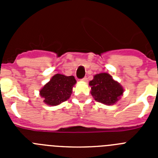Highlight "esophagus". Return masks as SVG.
Masks as SVG:
<instances>
[{
	"instance_id": "esophagus-1",
	"label": "esophagus",
	"mask_w": 158,
	"mask_h": 158,
	"mask_svg": "<svg viewBox=\"0 0 158 158\" xmlns=\"http://www.w3.org/2000/svg\"><path fill=\"white\" fill-rule=\"evenodd\" d=\"M81 81H84V82H87L88 81V78L86 77H85L83 79H81Z\"/></svg>"
}]
</instances>
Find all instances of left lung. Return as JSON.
Listing matches in <instances>:
<instances>
[{
  "mask_svg": "<svg viewBox=\"0 0 158 158\" xmlns=\"http://www.w3.org/2000/svg\"><path fill=\"white\" fill-rule=\"evenodd\" d=\"M91 86V94L95 100L106 105L115 104L124 92L120 84L107 73L96 74L89 81Z\"/></svg>",
  "mask_w": 158,
  "mask_h": 158,
  "instance_id": "8db88e82",
  "label": "left lung"
}]
</instances>
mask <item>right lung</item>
Instances as JSON below:
<instances>
[{
    "label": "right lung",
    "mask_w": 158,
    "mask_h": 158,
    "mask_svg": "<svg viewBox=\"0 0 158 158\" xmlns=\"http://www.w3.org/2000/svg\"><path fill=\"white\" fill-rule=\"evenodd\" d=\"M76 83L73 76L68 77L57 73L40 89V96L46 104L58 105L70 97L73 87Z\"/></svg>",
    "instance_id": "add662e5"
}]
</instances>
